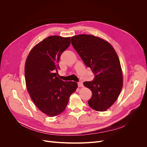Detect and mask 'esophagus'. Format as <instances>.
Here are the masks:
<instances>
[{
	"mask_svg": "<svg viewBox=\"0 0 147 147\" xmlns=\"http://www.w3.org/2000/svg\"><path fill=\"white\" fill-rule=\"evenodd\" d=\"M78 87H83V84L82 82H78Z\"/></svg>",
	"mask_w": 147,
	"mask_h": 147,
	"instance_id": "1",
	"label": "esophagus"
}]
</instances>
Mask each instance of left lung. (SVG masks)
<instances>
[{"instance_id":"left-lung-1","label":"left lung","mask_w":147,"mask_h":147,"mask_svg":"<svg viewBox=\"0 0 147 147\" xmlns=\"http://www.w3.org/2000/svg\"><path fill=\"white\" fill-rule=\"evenodd\" d=\"M71 43L95 75L92 81L83 83L92 91L88 104L92 109L104 112L116 101L123 87V74L117 53L109 42L92 35H75L71 37Z\"/></svg>"}]
</instances>
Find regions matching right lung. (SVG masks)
I'll use <instances>...</instances> for the list:
<instances>
[{"label": "right lung", "mask_w": 147, "mask_h": 147, "mask_svg": "<svg viewBox=\"0 0 147 147\" xmlns=\"http://www.w3.org/2000/svg\"><path fill=\"white\" fill-rule=\"evenodd\" d=\"M70 44V37L53 35L35 45L25 63L26 87L37 107L49 117L65 110L77 83L57 77L60 56Z\"/></svg>", "instance_id": "obj_1"}]
</instances>
